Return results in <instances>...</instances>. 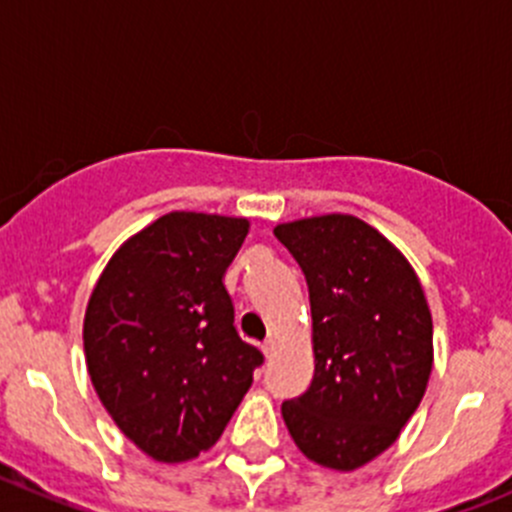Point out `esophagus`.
<instances>
[{"label":"esophagus","instance_id":"obj_1","mask_svg":"<svg viewBox=\"0 0 512 512\" xmlns=\"http://www.w3.org/2000/svg\"><path fill=\"white\" fill-rule=\"evenodd\" d=\"M275 351H278V341H275V338H267V341L262 343V353H265V358L275 356Z\"/></svg>","mask_w":512,"mask_h":512}]
</instances>
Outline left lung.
I'll list each match as a JSON object with an SVG mask.
<instances>
[{"label": "left lung", "mask_w": 512, "mask_h": 512, "mask_svg": "<svg viewBox=\"0 0 512 512\" xmlns=\"http://www.w3.org/2000/svg\"><path fill=\"white\" fill-rule=\"evenodd\" d=\"M310 293L315 374L283 401L290 437L308 460L351 472L389 450L417 412L432 374V313L409 260L351 214L272 229Z\"/></svg>", "instance_id": "obj_1"}]
</instances>
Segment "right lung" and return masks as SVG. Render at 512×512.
Listing matches in <instances>:
<instances>
[{"instance_id":"add662e5","label":"right lung","mask_w":512,"mask_h":512,"mask_svg":"<svg viewBox=\"0 0 512 512\" xmlns=\"http://www.w3.org/2000/svg\"><path fill=\"white\" fill-rule=\"evenodd\" d=\"M247 232L245 217L169 212L118 247L90 293L83 346L95 394L156 462L207 452L262 364L222 283Z\"/></svg>"}]
</instances>
